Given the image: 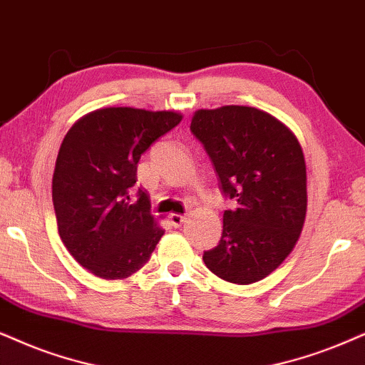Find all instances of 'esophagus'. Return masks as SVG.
<instances>
[{
    "instance_id": "1",
    "label": "esophagus",
    "mask_w": 365,
    "mask_h": 365,
    "mask_svg": "<svg viewBox=\"0 0 365 365\" xmlns=\"http://www.w3.org/2000/svg\"><path fill=\"white\" fill-rule=\"evenodd\" d=\"M170 224L173 225V227H180L182 224L187 222V217L185 215H180V214H170Z\"/></svg>"
}]
</instances>
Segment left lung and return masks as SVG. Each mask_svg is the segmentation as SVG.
<instances>
[{
  "mask_svg": "<svg viewBox=\"0 0 365 365\" xmlns=\"http://www.w3.org/2000/svg\"><path fill=\"white\" fill-rule=\"evenodd\" d=\"M190 131L204 145L224 195L222 237L204 262L229 283L251 284L293 251L307 215V165L292 129L249 106L198 109Z\"/></svg>",
  "mask_w": 365,
  "mask_h": 365,
  "instance_id": "1",
  "label": "left lung"
}]
</instances>
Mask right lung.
<instances>
[{"instance_id":"obj_1","label":"right lung","mask_w":365,"mask_h":365,"mask_svg":"<svg viewBox=\"0 0 365 365\" xmlns=\"http://www.w3.org/2000/svg\"><path fill=\"white\" fill-rule=\"evenodd\" d=\"M182 121L175 110L104 108L81 118L60 145L52 180L58 234L73 259L103 279L141 269L165 234L138 190V161Z\"/></svg>"}]
</instances>
